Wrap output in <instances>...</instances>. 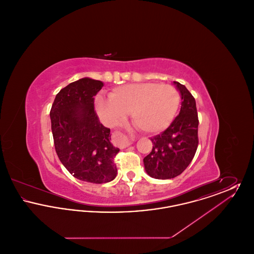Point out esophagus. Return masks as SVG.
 <instances>
[{
	"mask_svg": "<svg viewBox=\"0 0 254 254\" xmlns=\"http://www.w3.org/2000/svg\"><path fill=\"white\" fill-rule=\"evenodd\" d=\"M115 134L117 135V136H120L121 138H123V140H124V142H125V145L126 146H127V145H131V142L127 138V136L126 135H124L123 133L119 132V131H117V132H115Z\"/></svg>",
	"mask_w": 254,
	"mask_h": 254,
	"instance_id": "1",
	"label": "esophagus"
}]
</instances>
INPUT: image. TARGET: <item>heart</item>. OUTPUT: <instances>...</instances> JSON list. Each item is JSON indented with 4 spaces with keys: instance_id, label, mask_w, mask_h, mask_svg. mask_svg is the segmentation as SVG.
Segmentation results:
<instances>
[{
    "instance_id": "1",
    "label": "heart",
    "mask_w": 254,
    "mask_h": 254,
    "mask_svg": "<svg viewBox=\"0 0 254 254\" xmlns=\"http://www.w3.org/2000/svg\"><path fill=\"white\" fill-rule=\"evenodd\" d=\"M181 96L173 85L144 83L123 85L110 98L98 96L96 109L103 121L116 124L131 114L133 125L149 134L166 129L179 109Z\"/></svg>"
}]
</instances>
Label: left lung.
<instances>
[{
    "label": "left lung",
    "instance_id": "8db88e82",
    "mask_svg": "<svg viewBox=\"0 0 254 254\" xmlns=\"http://www.w3.org/2000/svg\"><path fill=\"white\" fill-rule=\"evenodd\" d=\"M174 84L181 94L180 113L165 131L150 139L152 150L144 158L146 173L155 179L180 175L192 161L199 143L195 99L185 85Z\"/></svg>",
    "mask_w": 254,
    "mask_h": 254
}]
</instances>
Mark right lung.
<instances>
[{
	"label": "right lung",
	"instance_id": "obj_1",
	"mask_svg": "<svg viewBox=\"0 0 254 254\" xmlns=\"http://www.w3.org/2000/svg\"><path fill=\"white\" fill-rule=\"evenodd\" d=\"M103 82L83 78L62 88L50 110L55 150L64 168L81 181L103 184L117 175L114 159L120 151L110 143V129L94 110Z\"/></svg>",
	"mask_w": 254,
	"mask_h": 254
}]
</instances>
